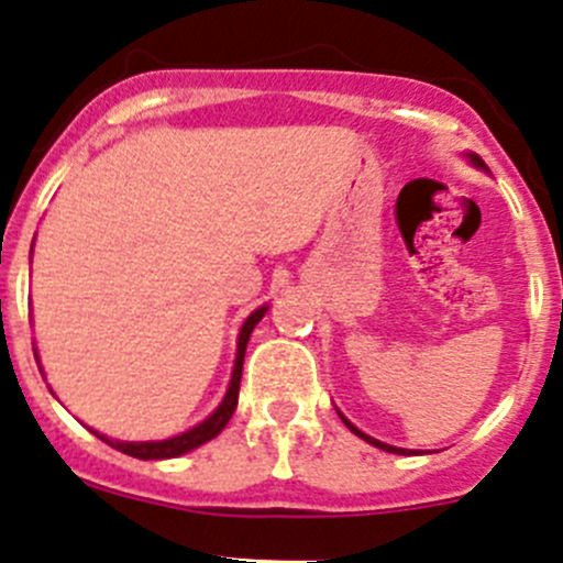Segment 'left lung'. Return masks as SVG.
<instances>
[{"instance_id":"8db88e82","label":"left lung","mask_w":563,"mask_h":563,"mask_svg":"<svg viewBox=\"0 0 563 563\" xmlns=\"http://www.w3.org/2000/svg\"><path fill=\"white\" fill-rule=\"evenodd\" d=\"M466 158H470V164L472 167H477V169H485V164H483V158L477 156V153H466ZM340 412V410H336ZM340 418H342V423L347 426V429L353 431V434L356 437H361V440L364 442H369V445H375V448H380V451H386V453H399V455H412V453H418V451H407V448H394V445H388V442H380V440H375V437H369V434H364V431L361 429H356V426H353L351 421H347L345 416H342L340 412Z\"/></svg>"}]
</instances>
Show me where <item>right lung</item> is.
Wrapping results in <instances>:
<instances>
[{"label": "right lung", "mask_w": 563, "mask_h": 563, "mask_svg": "<svg viewBox=\"0 0 563 563\" xmlns=\"http://www.w3.org/2000/svg\"><path fill=\"white\" fill-rule=\"evenodd\" d=\"M34 247V245H32ZM266 310H269V305H262L258 310H253L251 316L245 318V323H242L240 329V336H236V356H234V369H232V380H229V388L227 394H223L221 405L216 407V410L210 412V416L205 418L202 423L191 426V429H186L183 434H175V437H167V440H147V442H123V440H110L108 434H99V431H93V434L99 437L102 442H108L110 448H115V451L126 453V455H134V459H142V461H158V459H177V455L183 453H191L194 448L205 445V442H210L212 437L221 434L223 429H227L229 418L234 416L236 410V399H240V380H242V361H245V347H247V340H251L253 329H256V323L262 321L266 316ZM37 356V353H34ZM37 364H40V356H37ZM43 372V369H40Z\"/></svg>", "instance_id": "right-lung-1"}]
</instances>
